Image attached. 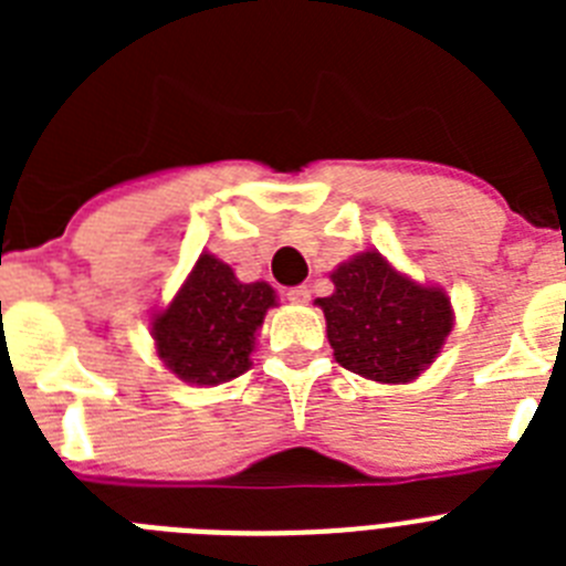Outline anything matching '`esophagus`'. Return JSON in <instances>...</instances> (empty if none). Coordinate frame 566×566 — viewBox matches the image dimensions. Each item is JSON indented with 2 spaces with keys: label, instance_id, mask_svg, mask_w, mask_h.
<instances>
[{
  "label": "esophagus",
  "instance_id": "34e87169",
  "mask_svg": "<svg viewBox=\"0 0 566 566\" xmlns=\"http://www.w3.org/2000/svg\"><path fill=\"white\" fill-rule=\"evenodd\" d=\"M286 297L292 300V303H308V300H312V289H308V286H292L286 292Z\"/></svg>",
  "mask_w": 566,
  "mask_h": 566
}]
</instances>
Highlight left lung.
<instances>
[{"label": "left lung", "instance_id": "1", "mask_svg": "<svg viewBox=\"0 0 566 566\" xmlns=\"http://www.w3.org/2000/svg\"><path fill=\"white\" fill-rule=\"evenodd\" d=\"M332 280L334 294L317 306L343 368L377 382H408L433 363L453 328L448 294L413 283L379 252L357 254Z\"/></svg>", "mask_w": 566, "mask_h": 566}]
</instances>
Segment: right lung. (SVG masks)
I'll return each instance as SVG.
<instances>
[{"instance_id": "1", "label": "right lung", "mask_w": 566, "mask_h": 566, "mask_svg": "<svg viewBox=\"0 0 566 566\" xmlns=\"http://www.w3.org/2000/svg\"><path fill=\"white\" fill-rule=\"evenodd\" d=\"M274 306L269 283H240L214 254H201L192 274L155 314L153 337L158 357L184 382L221 385L249 371L254 332Z\"/></svg>"}]
</instances>
